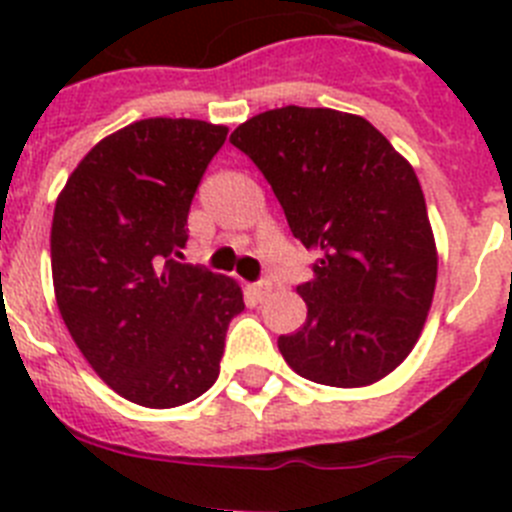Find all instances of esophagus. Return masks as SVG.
I'll return each mask as SVG.
<instances>
[{"label": "esophagus", "instance_id": "34e87169", "mask_svg": "<svg viewBox=\"0 0 512 512\" xmlns=\"http://www.w3.org/2000/svg\"><path fill=\"white\" fill-rule=\"evenodd\" d=\"M271 289H274V287H271V282H266V279H264V282L251 284V287H248V292H251L256 300H266V297L271 295Z\"/></svg>", "mask_w": 512, "mask_h": 512}]
</instances>
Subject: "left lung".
<instances>
[{"label":"left lung","mask_w":512,"mask_h":512,"mask_svg":"<svg viewBox=\"0 0 512 512\" xmlns=\"http://www.w3.org/2000/svg\"><path fill=\"white\" fill-rule=\"evenodd\" d=\"M259 166L302 246L307 320L279 336L284 361L328 387H364L413 351L431 310L438 259L413 166L359 115L279 107L230 135Z\"/></svg>","instance_id":"left-lung-1"}]
</instances>
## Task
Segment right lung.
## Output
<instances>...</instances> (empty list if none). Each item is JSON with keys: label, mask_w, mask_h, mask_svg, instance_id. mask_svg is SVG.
I'll return each instance as SVG.
<instances>
[{"label": "right lung", "mask_w": 512, "mask_h": 512, "mask_svg": "<svg viewBox=\"0 0 512 512\" xmlns=\"http://www.w3.org/2000/svg\"><path fill=\"white\" fill-rule=\"evenodd\" d=\"M228 128L151 117L99 140L58 194L53 287L84 359L117 395L176 408L215 384L241 287L182 264L187 215Z\"/></svg>", "instance_id": "add662e5"}]
</instances>
